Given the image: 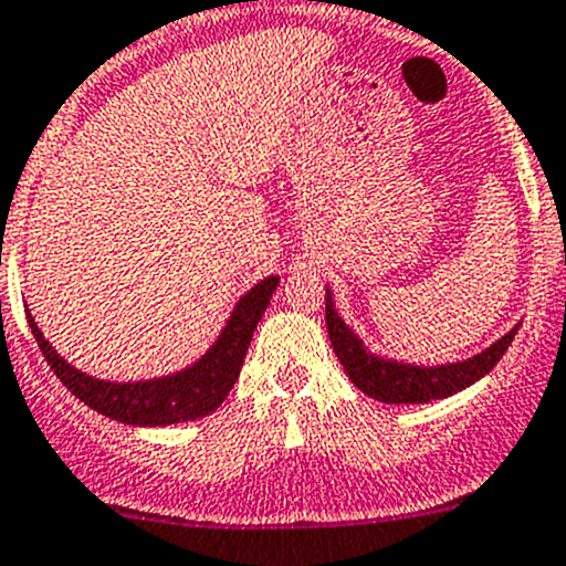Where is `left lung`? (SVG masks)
Returning <instances> with one entry per match:
<instances>
[{
	"instance_id": "1",
	"label": "left lung",
	"mask_w": 566,
	"mask_h": 566,
	"mask_svg": "<svg viewBox=\"0 0 566 566\" xmlns=\"http://www.w3.org/2000/svg\"><path fill=\"white\" fill-rule=\"evenodd\" d=\"M516 329L518 324L471 358L440 366L409 364V360H397L369 349L366 340L340 318L333 302V290L327 287V333L333 353L338 355L349 380L364 395L375 397L380 403H431V400L468 389L499 364V358L507 353Z\"/></svg>"
}]
</instances>
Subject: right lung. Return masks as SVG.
Instances as JSON below:
<instances>
[{
    "mask_svg": "<svg viewBox=\"0 0 566 566\" xmlns=\"http://www.w3.org/2000/svg\"><path fill=\"white\" fill-rule=\"evenodd\" d=\"M279 287L276 276H268L253 284L228 315L222 333L213 338L206 353L195 364L182 369L160 375V378L146 380H104L93 378L86 371L75 369L70 360L61 358L48 338L42 335L35 318L28 310L30 333L35 335V344L48 358L55 378L67 386L81 403L95 409L109 420L126 422V426H175V422L197 420V417L211 415L217 406L228 397L233 384L239 380V369L245 364V353L251 346L253 329L259 318L271 304L273 290Z\"/></svg>",
    "mask_w": 566,
    "mask_h": 566,
    "instance_id": "obj_1",
    "label": "right lung"
}]
</instances>
